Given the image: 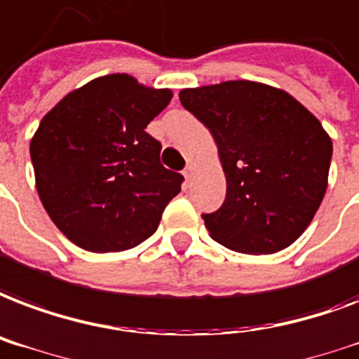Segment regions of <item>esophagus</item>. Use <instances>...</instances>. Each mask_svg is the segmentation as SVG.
Masks as SVG:
<instances>
[{
	"instance_id": "34e87169",
	"label": "esophagus",
	"mask_w": 359,
	"mask_h": 359,
	"mask_svg": "<svg viewBox=\"0 0 359 359\" xmlns=\"http://www.w3.org/2000/svg\"><path fill=\"white\" fill-rule=\"evenodd\" d=\"M194 173H196V168H194L191 163H188V165H186V168H184V171H182V175H184V179L188 180V182H190V180L194 179Z\"/></svg>"
}]
</instances>
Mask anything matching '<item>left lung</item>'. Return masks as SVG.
Listing matches in <instances>:
<instances>
[{"label": "left lung", "mask_w": 359, "mask_h": 359, "mask_svg": "<svg viewBox=\"0 0 359 359\" xmlns=\"http://www.w3.org/2000/svg\"><path fill=\"white\" fill-rule=\"evenodd\" d=\"M180 103L212 133L226 199L203 215L216 243L245 254L284 250L313 222L324 199L332 137L280 88L254 81L180 90Z\"/></svg>", "instance_id": "left-lung-1"}]
</instances>
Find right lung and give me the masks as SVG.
<instances>
[{
  "label": "right lung",
  "instance_id": "1",
  "mask_svg": "<svg viewBox=\"0 0 359 359\" xmlns=\"http://www.w3.org/2000/svg\"><path fill=\"white\" fill-rule=\"evenodd\" d=\"M169 88L128 73L97 76L60 100L32 137L41 203L62 233L90 252H120L149 239L182 175L161 165L147 126Z\"/></svg>",
  "mask_w": 359,
  "mask_h": 359
}]
</instances>
